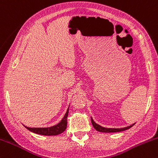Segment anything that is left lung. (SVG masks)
<instances>
[{
  "label": "left lung",
  "instance_id": "left-lung-1",
  "mask_svg": "<svg viewBox=\"0 0 158 158\" xmlns=\"http://www.w3.org/2000/svg\"><path fill=\"white\" fill-rule=\"evenodd\" d=\"M91 123H92L93 126H94V128L96 130H97L98 131H101V132H118V131H125V130H127L128 128H130L131 127H132L134 126V124L131 125V126H128V127H125V128H104L102 127V126H99L97 125L95 122L93 120V118H91Z\"/></svg>",
  "mask_w": 158,
  "mask_h": 158
}]
</instances>
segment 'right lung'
Instances as JSON below:
<instances>
[{"mask_svg": "<svg viewBox=\"0 0 158 158\" xmlns=\"http://www.w3.org/2000/svg\"><path fill=\"white\" fill-rule=\"evenodd\" d=\"M68 115V110L66 112L64 118H62L61 122L56 126H52L49 128H29L25 126L26 128L30 131L34 133H36L39 135H58L61 134L67 128V118Z\"/></svg>", "mask_w": 158, "mask_h": 158, "instance_id": "obj_1", "label": "right lung"}]
</instances>
